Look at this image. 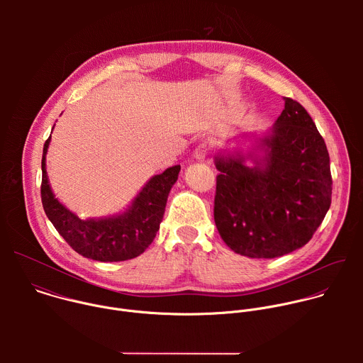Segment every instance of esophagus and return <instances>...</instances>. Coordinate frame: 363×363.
I'll list each match as a JSON object with an SVG mask.
<instances>
[{
  "label": "esophagus",
  "instance_id": "34e87169",
  "mask_svg": "<svg viewBox=\"0 0 363 363\" xmlns=\"http://www.w3.org/2000/svg\"><path fill=\"white\" fill-rule=\"evenodd\" d=\"M210 155V145L208 143H199L194 150V158L198 161H203Z\"/></svg>",
  "mask_w": 363,
  "mask_h": 363
}]
</instances>
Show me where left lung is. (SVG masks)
<instances>
[{
  "mask_svg": "<svg viewBox=\"0 0 363 363\" xmlns=\"http://www.w3.org/2000/svg\"><path fill=\"white\" fill-rule=\"evenodd\" d=\"M252 139L245 153L216 155L214 220L234 252L281 257L307 244L330 208L329 152L313 119L289 97L273 128Z\"/></svg>",
  "mask_w": 363,
  "mask_h": 363,
  "instance_id": "left-lung-1",
  "label": "left lung"
}]
</instances>
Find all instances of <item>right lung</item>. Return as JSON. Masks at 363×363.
<instances>
[{
  "label": "right lung",
  "instance_id": "obj_1",
  "mask_svg": "<svg viewBox=\"0 0 363 363\" xmlns=\"http://www.w3.org/2000/svg\"><path fill=\"white\" fill-rule=\"evenodd\" d=\"M50 139L51 136L43 147L41 202L51 224L74 251L91 260L112 263L130 260L140 255L160 230L169 191L178 179L181 167L175 165L152 177L123 213L82 220L51 191L45 171V155Z\"/></svg>",
  "mask_w": 363,
  "mask_h": 363
}]
</instances>
